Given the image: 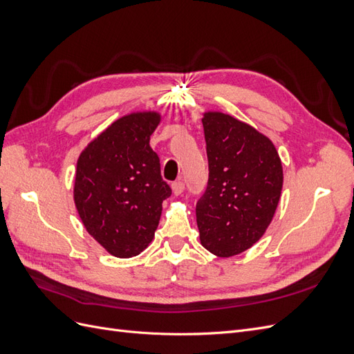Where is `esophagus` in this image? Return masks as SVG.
<instances>
[{"label":"esophagus","instance_id":"esophagus-1","mask_svg":"<svg viewBox=\"0 0 354 354\" xmlns=\"http://www.w3.org/2000/svg\"><path fill=\"white\" fill-rule=\"evenodd\" d=\"M171 189H173V194H174L176 196H178V195L183 194L185 183H183V181H174V183L171 185Z\"/></svg>","mask_w":354,"mask_h":354}]
</instances>
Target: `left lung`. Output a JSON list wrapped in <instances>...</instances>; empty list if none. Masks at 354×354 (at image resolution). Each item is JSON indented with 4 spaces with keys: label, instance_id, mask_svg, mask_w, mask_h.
Wrapping results in <instances>:
<instances>
[{
    "label": "left lung",
    "instance_id": "1",
    "mask_svg": "<svg viewBox=\"0 0 354 354\" xmlns=\"http://www.w3.org/2000/svg\"><path fill=\"white\" fill-rule=\"evenodd\" d=\"M208 185L196 203L203 248L217 257L246 251L269 227L283 171L274 145L254 127L221 112L202 118Z\"/></svg>",
    "mask_w": 354,
    "mask_h": 354
}]
</instances>
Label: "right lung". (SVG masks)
<instances>
[{
    "label": "right lung",
    "instance_id": "1",
    "mask_svg": "<svg viewBox=\"0 0 354 354\" xmlns=\"http://www.w3.org/2000/svg\"><path fill=\"white\" fill-rule=\"evenodd\" d=\"M158 112L125 115L78 158L73 201L84 227L109 254L138 255L152 242L171 187L149 140Z\"/></svg>",
    "mask_w": 354,
    "mask_h": 354
}]
</instances>
